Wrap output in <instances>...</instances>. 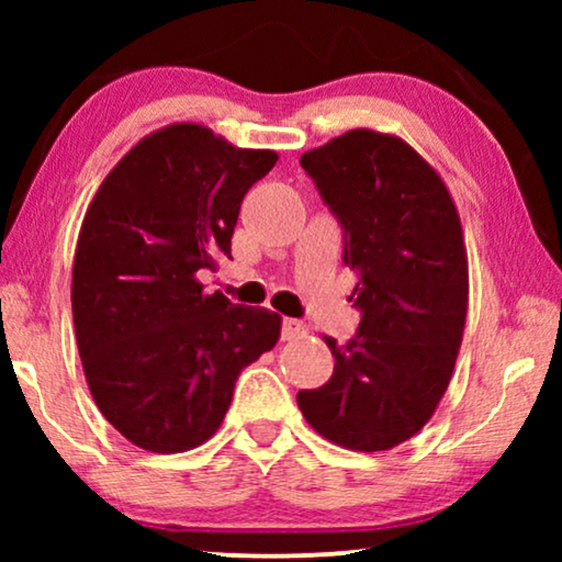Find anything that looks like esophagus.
<instances>
[{
  "mask_svg": "<svg viewBox=\"0 0 562 562\" xmlns=\"http://www.w3.org/2000/svg\"><path fill=\"white\" fill-rule=\"evenodd\" d=\"M306 333H310V327H306L304 322L291 319V317L283 319V325H281V337H283V340H299V337H304Z\"/></svg>",
  "mask_w": 562,
  "mask_h": 562,
  "instance_id": "obj_1",
  "label": "esophagus"
}]
</instances>
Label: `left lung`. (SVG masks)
<instances>
[{
  "instance_id": "8db88e82",
  "label": "left lung",
  "mask_w": 562,
  "mask_h": 562,
  "mask_svg": "<svg viewBox=\"0 0 562 562\" xmlns=\"http://www.w3.org/2000/svg\"><path fill=\"white\" fill-rule=\"evenodd\" d=\"M304 171L345 229L360 325L325 335L335 371L296 394L312 429L340 448L391 450L432 419L448 391L468 314V252L440 173L391 133L350 130L306 150Z\"/></svg>"
}]
</instances>
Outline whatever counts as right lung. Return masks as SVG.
Listing matches in <instances>:
<instances>
[{
  "mask_svg": "<svg viewBox=\"0 0 562 562\" xmlns=\"http://www.w3.org/2000/svg\"><path fill=\"white\" fill-rule=\"evenodd\" d=\"M279 160L196 122L137 140L83 214L74 256L76 345L99 412L148 452L210 440L245 366L281 317L206 294L199 271L229 256L243 196Z\"/></svg>",
  "mask_w": 562,
  "mask_h": 562,
  "instance_id": "obj_1",
  "label": "right lung"
}]
</instances>
